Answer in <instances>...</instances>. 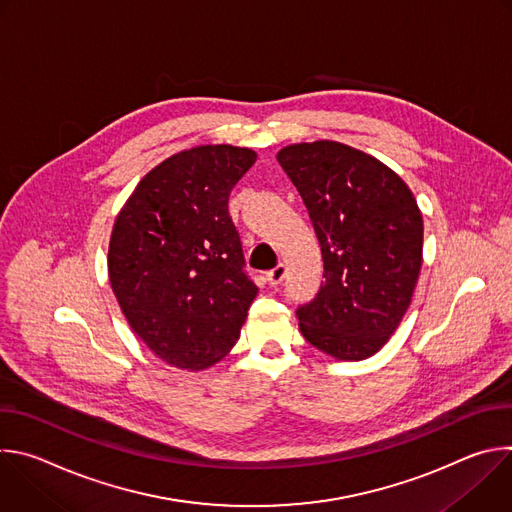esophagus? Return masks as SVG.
I'll return each mask as SVG.
<instances>
[{
	"label": "esophagus",
	"instance_id": "34e87169",
	"mask_svg": "<svg viewBox=\"0 0 512 512\" xmlns=\"http://www.w3.org/2000/svg\"><path fill=\"white\" fill-rule=\"evenodd\" d=\"M285 273H287V267L283 263H277L273 269L267 271V281L269 285H279L283 279H285Z\"/></svg>",
	"mask_w": 512,
	"mask_h": 512
}]
</instances>
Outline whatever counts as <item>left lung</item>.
Here are the masks:
<instances>
[{"label":"left lung","instance_id":"obj_1","mask_svg":"<svg viewBox=\"0 0 512 512\" xmlns=\"http://www.w3.org/2000/svg\"><path fill=\"white\" fill-rule=\"evenodd\" d=\"M277 162L298 188L322 247L304 338L340 360L373 356L405 316L421 269L423 218L407 184L338 141L287 145Z\"/></svg>","mask_w":512,"mask_h":512}]
</instances>
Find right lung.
Returning a JSON list of instances; mask_svg holds the SVG:
<instances>
[{
    "label": "right lung",
    "instance_id": "right-lung-1",
    "mask_svg": "<svg viewBox=\"0 0 512 512\" xmlns=\"http://www.w3.org/2000/svg\"><path fill=\"white\" fill-rule=\"evenodd\" d=\"M255 160L235 145L180 152L137 184L115 221V298L133 332L178 369L221 360L257 296L229 214L231 190Z\"/></svg>",
    "mask_w": 512,
    "mask_h": 512
}]
</instances>
